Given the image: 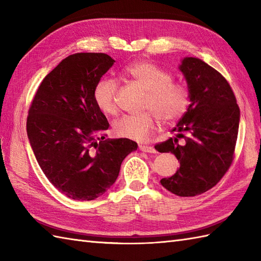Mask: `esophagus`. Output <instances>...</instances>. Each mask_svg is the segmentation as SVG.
Returning <instances> with one entry per match:
<instances>
[{"instance_id": "obj_1", "label": "esophagus", "mask_w": 261, "mask_h": 261, "mask_svg": "<svg viewBox=\"0 0 261 261\" xmlns=\"http://www.w3.org/2000/svg\"><path fill=\"white\" fill-rule=\"evenodd\" d=\"M139 149H140L141 151H143V152L156 153V149L152 148V147H149V146H143V145H140V146H139Z\"/></svg>"}]
</instances>
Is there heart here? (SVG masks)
Returning a JSON list of instances; mask_svg holds the SVG:
<instances>
[{
  "instance_id": "b5f03b06",
  "label": "heart",
  "mask_w": 261,
  "mask_h": 261,
  "mask_svg": "<svg viewBox=\"0 0 261 261\" xmlns=\"http://www.w3.org/2000/svg\"><path fill=\"white\" fill-rule=\"evenodd\" d=\"M124 73L146 91L143 109L150 111L120 116L113 122L115 136L143 141L156 126V116L162 123L169 124L187 112L191 104V92L182 83L173 82V76L168 71L142 60L127 66ZM118 88V82L112 77H103L96 83L93 92L94 102L103 113H116Z\"/></svg>"
}]
</instances>
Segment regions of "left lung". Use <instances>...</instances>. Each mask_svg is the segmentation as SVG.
Listing matches in <instances>:
<instances>
[{"mask_svg":"<svg viewBox=\"0 0 261 261\" xmlns=\"http://www.w3.org/2000/svg\"><path fill=\"white\" fill-rule=\"evenodd\" d=\"M179 70L191 92V104L173 129L174 138L154 146L173 152L179 168L162 185L177 196L203 194L228 171L234 156L240 109L224 77L203 60L185 57Z\"/></svg>","mask_w":261,"mask_h":261,"instance_id":"obj_1","label":"left lung"}]
</instances>
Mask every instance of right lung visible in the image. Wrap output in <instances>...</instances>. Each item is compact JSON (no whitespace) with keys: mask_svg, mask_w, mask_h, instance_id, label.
<instances>
[{"mask_svg":"<svg viewBox=\"0 0 261 261\" xmlns=\"http://www.w3.org/2000/svg\"><path fill=\"white\" fill-rule=\"evenodd\" d=\"M115 60L102 53L70 55L39 86L27 119L37 162L64 195L92 201L114 184L137 142L105 139L109 122L94 102V87Z\"/></svg>","mask_w":261,"mask_h":261,"instance_id":"add662e5","label":"right lung"}]
</instances>
